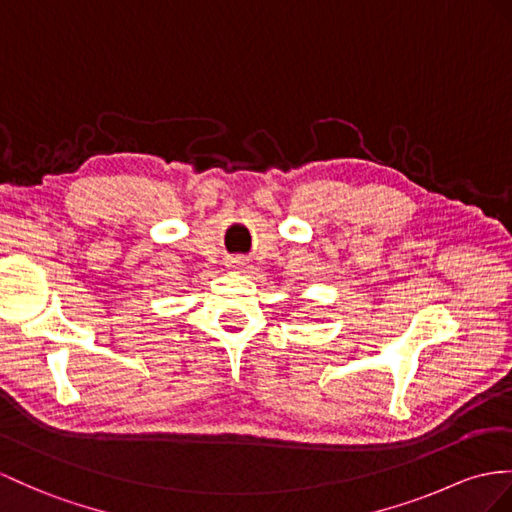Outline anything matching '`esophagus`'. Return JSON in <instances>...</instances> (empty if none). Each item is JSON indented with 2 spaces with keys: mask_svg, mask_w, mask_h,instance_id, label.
Returning a JSON list of instances; mask_svg holds the SVG:
<instances>
[{
  "mask_svg": "<svg viewBox=\"0 0 512 512\" xmlns=\"http://www.w3.org/2000/svg\"><path fill=\"white\" fill-rule=\"evenodd\" d=\"M230 267L232 269H245V260L243 258H232L230 260Z\"/></svg>",
  "mask_w": 512,
  "mask_h": 512,
  "instance_id": "34e87169",
  "label": "esophagus"
}]
</instances>
